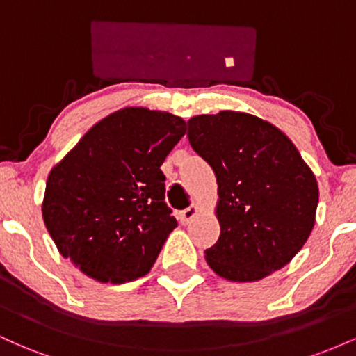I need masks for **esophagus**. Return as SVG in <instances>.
Returning a JSON list of instances; mask_svg holds the SVG:
<instances>
[{"label": "esophagus", "mask_w": 356, "mask_h": 356, "mask_svg": "<svg viewBox=\"0 0 356 356\" xmlns=\"http://www.w3.org/2000/svg\"><path fill=\"white\" fill-rule=\"evenodd\" d=\"M197 214H199V207L195 206V204H192V206L187 207V209L179 212V219H181L182 224H189Z\"/></svg>", "instance_id": "esophagus-1"}]
</instances>
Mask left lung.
Instances as JSON below:
<instances>
[{"mask_svg": "<svg viewBox=\"0 0 356 356\" xmlns=\"http://www.w3.org/2000/svg\"><path fill=\"white\" fill-rule=\"evenodd\" d=\"M187 137L218 181L220 236L206 261L227 281L251 283L277 271L312 234L318 182L284 132L236 110L195 115Z\"/></svg>", "mask_w": 356, "mask_h": 356, "instance_id": "1", "label": "left lung"}]
</instances>
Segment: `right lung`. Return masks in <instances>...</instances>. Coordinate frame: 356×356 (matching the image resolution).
<instances>
[{"mask_svg":"<svg viewBox=\"0 0 356 356\" xmlns=\"http://www.w3.org/2000/svg\"><path fill=\"white\" fill-rule=\"evenodd\" d=\"M184 134L181 117L145 107L97 122L48 174L42 214L60 254L100 283L147 275L177 227L161 165Z\"/></svg>","mask_w":356,"mask_h":356,"instance_id":"add662e5","label":"right lung"}]
</instances>
